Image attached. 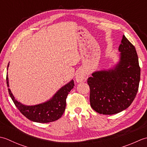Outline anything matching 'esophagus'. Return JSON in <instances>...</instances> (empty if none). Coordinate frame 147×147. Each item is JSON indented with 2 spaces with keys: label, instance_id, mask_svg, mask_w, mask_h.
Listing matches in <instances>:
<instances>
[{
  "label": "esophagus",
  "instance_id": "1",
  "mask_svg": "<svg viewBox=\"0 0 147 147\" xmlns=\"http://www.w3.org/2000/svg\"><path fill=\"white\" fill-rule=\"evenodd\" d=\"M87 78H88V75L82 71H80L76 76V80L78 82H85L87 80Z\"/></svg>",
  "mask_w": 147,
  "mask_h": 147
}]
</instances>
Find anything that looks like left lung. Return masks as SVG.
Instances as JSON below:
<instances>
[{
	"label": "left lung",
	"mask_w": 147,
	"mask_h": 147,
	"mask_svg": "<svg viewBox=\"0 0 147 147\" xmlns=\"http://www.w3.org/2000/svg\"><path fill=\"white\" fill-rule=\"evenodd\" d=\"M119 51L121 59L114 68L95 71L88 79L91 106L100 114L123 111L133 103L138 91L140 67L135 47L123 35Z\"/></svg>",
	"instance_id": "8db88e82"
}]
</instances>
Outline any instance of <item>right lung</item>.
Instances as JSON below:
<instances>
[{"mask_svg": "<svg viewBox=\"0 0 147 147\" xmlns=\"http://www.w3.org/2000/svg\"><path fill=\"white\" fill-rule=\"evenodd\" d=\"M9 64L7 65V68ZM7 85L9 87V80L6 76ZM74 86V80L68 83L59 89L51 100L44 103L34 106H26L15 100L13 94L8 89L9 94L18 109L22 114L32 121L39 123H47L59 119L63 114L66 108V99Z\"/></svg>", "mask_w": 147, "mask_h": 147, "instance_id": "right-lung-1", "label": "right lung"}]
</instances>
